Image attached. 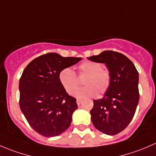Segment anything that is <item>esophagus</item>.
Returning a JSON list of instances; mask_svg holds the SVG:
<instances>
[{"mask_svg":"<svg viewBox=\"0 0 156 156\" xmlns=\"http://www.w3.org/2000/svg\"><path fill=\"white\" fill-rule=\"evenodd\" d=\"M76 102H77V104L80 105V104H81V102H82V100H81V99L78 98V99H77Z\"/></svg>","mask_w":156,"mask_h":156,"instance_id":"1","label":"esophagus"}]
</instances>
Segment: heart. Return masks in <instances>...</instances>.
<instances>
[{
  "mask_svg": "<svg viewBox=\"0 0 156 156\" xmlns=\"http://www.w3.org/2000/svg\"><path fill=\"white\" fill-rule=\"evenodd\" d=\"M79 75H87L84 81L85 87L77 90L79 85L77 75L72 69H62L59 72L58 78L66 92L73 94L78 98L94 97L96 94H105L111 84V74L106 69L102 68V64L94 61L86 60L78 66Z\"/></svg>",
  "mask_w": 156,
  "mask_h": 156,
  "instance_id": "heart-1",
  "label": "heart"
}]
</instances>
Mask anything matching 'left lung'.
<instances>
[{"instance_id": "obj_1", "label": "left lung", "mask_w": 156, "mask_h": 156, "mask_svg": "<svg viewBox=\"0 0 156 156\" xmlns=\"http://www.w3.org/2000/svg\"><path fill=\"white\" fill-rule=\"evenodd\" d=\"M89 60L106 64L111 84L104 96L94 100L90 110L94 126L107 135H115L130 124L139 102V74L133 62L122 53L106 50Z\"/></svg>"}]
</instances>
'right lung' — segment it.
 Here are the masks:
<instances>
[{
	"instance_id": "obj_1",
	"label": "right lung",
	"mask_w": 156,
	"mask_h": 156,
	"mask_svg": "<svg viewBox=\"0 0 156 156\" xmlns=\"http://www.w3.org/2000/svg\"><path fill=\"white\" fill-rule=\"evenodd\" d=\"M81 60L49 53L33 59L20 79V106L30 126L46 137L59 136L69 128L78 108L58 78L62 69Z\"/></svg>"
}]
</instances>
